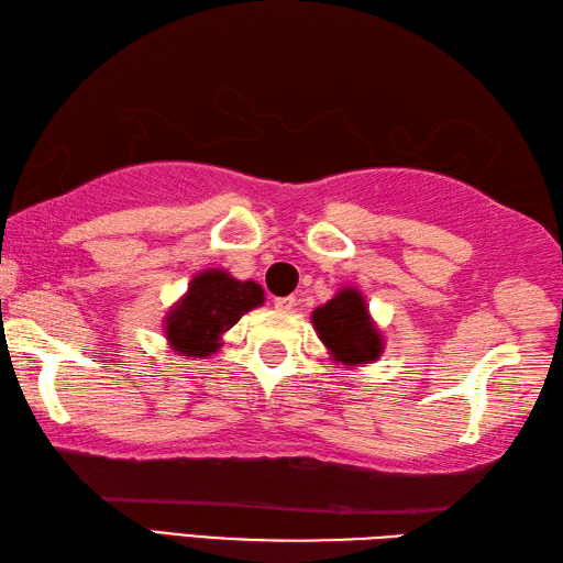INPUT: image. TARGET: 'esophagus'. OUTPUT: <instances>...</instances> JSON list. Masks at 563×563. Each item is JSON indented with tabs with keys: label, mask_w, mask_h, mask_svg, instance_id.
<instances>
[{
	"label": "esophagus",
	"mask_w": 563,
	"mask_h": 563,
	"mask_svg": "<svg viewBox=\"0 0 563 563\" xmlns=\"http://www.w3.org/2000/svg\"><path fill=\"white\" fill-rule=\"evenodd\" d=\"M273 305H275V309H278V312H292L295 297H278V300H275Z\"/></svg>",
	"instance_id": "esophagus-1"
}]
</instances>
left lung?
<instances>
[{
	"mask_svg": "<svg viewBox=\"0 0 563 563\" xmlns=\"http://www.w3.org/2000/svg\"><path fill=\"white\" fill-rule=\"evenodd\" d=\"M312 324L331 357L343 365H367L385 351V341L367 312L365 297L355 288H343L333 300L317 307Z\"/></svg>",
	"mask_w": 563,
	"mask_h": 563,
	"instance_id": "8db88e82",
	"label": "left lung"
}]
</instances>
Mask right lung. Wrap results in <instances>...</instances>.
Listing matches in <instances>:
<instances>
[{
    "label": "right lung",
    "mask_w": 563,
    "mask_h": 563,
    "mask_svg": "<svg viewBox=\"0 0 563 563\" xmlns=\"http://www.w3.org/2000/svg\"><path fill=\"white\" fill-rule=\"evenodd\" d=\"M258 305H263V288L258 283L236 280L220 268L202 271L166 314V341L176 353L206 357L220 349L222 333Z\"/></svg>",
    "instance_id": "right-lung-1"
}]
</instances>
